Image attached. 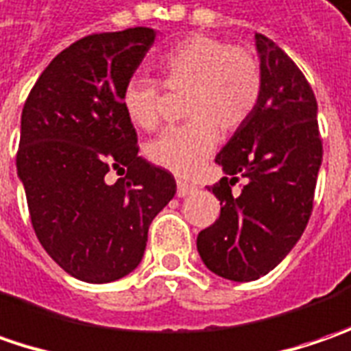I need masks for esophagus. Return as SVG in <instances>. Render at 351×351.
<instances>
[{"label":"esophagus","mask_w":351,"mask_h":351,"mask_svg":"<svg viewBox=\"0 0 351 351\" xmlns=\"http://www.w3.org/2000/svg\"><path fill=\"white\" fill-rule=\"evenodd\" d=\"M194 191H196V186L191 184V182H186V180H178V182H176V194H178V196H189V194H192Z\"/></svg>","instance_id":"34e87169"}]
</instances>
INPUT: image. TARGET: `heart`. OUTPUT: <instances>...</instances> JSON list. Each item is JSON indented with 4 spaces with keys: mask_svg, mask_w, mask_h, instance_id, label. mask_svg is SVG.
<instances>
[{
    "mask_svg": "<svg viewBox=\"0 0 351 351\" xmlns=\"http://www.w3.org/2000/svg\"><path fill=\"white\" fill-rule=\"evenodd\" d=\"M160 82L184 92L182 125L169 128L149 141L147 157L176 175H192L218 143V130H239L257 108L263 88L259 58L245 47L208 35H192L173 45L157 62ZM121 108L139 130L159 123L160 88L147 76H131L121 88Z\"/></svg>",
    "mask_w": 351,
    "mask_h": 351,
    "instance_id": "heart-1",
    "label": "heart"
}]
</instances>
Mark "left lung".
<instances>
[{
  "instance_id": "8db88e82",
  "label": "left lung",
  "mask_w": 351,
  "mask_h": 351,
  "mask_svg": "<svg viewBox=\"0 0 351 351\" xmlns=\"http://www.w3.org/2000/svg\"><path fill=\"white\" fill-rule=\"evenodd\" d=\"M263 88L250 119L216 155L226 175L212 186L220 218L196 239L204 265L230 281H255L281 263L311 218L322 139L304 74L265 35H255ZM245 178L239 195L231 186Z\"/></svg>"
}]
</instances>
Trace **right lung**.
Listing matches in <instances>:
<instances>
[{"label":"right lung","mask_w":351,"mask_h":351,"mask_svg":"<svg viewBox=\"0 0 351 351\" xmlns=\"http://www.w3.org/2000/svg\"><path fill=\"white\" fill-rule=\"evenodd\" d=\"M153 43L149 27L80 38L43 70L23 106L17 175L31 223L80 281H117L139 265L151 221L176 192L175 176L137 155L119 101ZM110 170L126 176L112 185Z\"/></svg>","instance_id":"obj_1"}]
</instances>
